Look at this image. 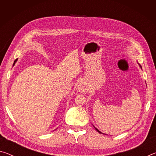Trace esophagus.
<instances>
[{
    "label": "esophagus",
    "instance_id": "obj_1",
    "mask_svg": "<svg viewBox=\"0 0 156 156\" xmlns=\"http://www.w3.org/2000/svg\"><path fill=\"white\" fill-rule=\"evenodd\" d=\"M78 91L81 93H86L88 91L87 86L86 83L84 82H81L80 83H79L78 85Z\"/></svg>",
    "mask_w": 156,
    "mask_h": 156
}]
</instances>
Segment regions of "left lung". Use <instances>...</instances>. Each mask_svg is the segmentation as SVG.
<instances>
[{"label": "left lung", "instance_id": "1", "mask_svg": "<svg viewBox=\"0 0 156 156\" xmlns=\"http://www.w3.org/2000/svg\"><path fill=\"white\" fill-rule=\"evenodd\" d=\"M140 67H141V66H140ZM96 131H97L98 132V133H102V132H100V131L98 130V129H97L96 128Z\"/></svg>", "mask_w": 156, "mask_h": 156}]
</instances>
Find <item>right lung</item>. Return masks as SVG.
I'll list each match as a JSON object with an SVG mask.
<instances>
[{"label":"right lung","instance_id":"add662e5","mask_svg":"<svg viewBox=\"0 0 156 156\" xmlns=\"http://www.w3.org/2000/svg\"><path fill=\"white\" fill-rule=\"evenodd\" d=\"M17 60H18V59H16V60H14V64H13V66H14V65H15V63H16V61H17Z\"/></svg>","mask_w":156,"mask_h":156}]
</instances>
